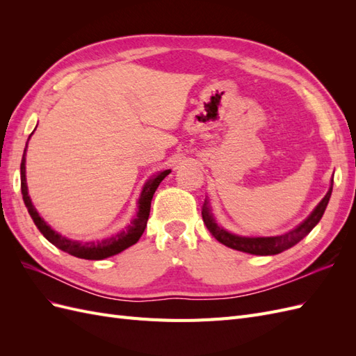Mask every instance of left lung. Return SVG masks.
Returning <instances> with one entry per match:
<instances>
[{
  "mask_svg": "<svg viewBox=\"0 0 356 356\" xmlns=\"http://www.w3.org/2000/svg\"><path fill=\"white\" fill-rule=\"evenodd\" d=\"M331 193H332V179H331V184H330L327 195L316 204V208L309 213V217L301 221L297 227H294L293 230H289L284 234L239 236V234H234L229 230H225L217 221H215V217L211 211V204H209L208 199H204V203L202 207V218H203L204 225H207V229L211 232L213 238L218 242H221L222 245L232 248V250L248 252L252 255H276L285 250H289L291 246L298 243L301 239L306 238V236L312 232V229L315 227V225L321 221L322 215H324L325 208H327V204L331 197Z\"/></svg>",
  "mask_w": 356,
  "mask_h": 356,
  "instance_id": "left-lung-1",
  "label": "left lung"
}]
</instances>
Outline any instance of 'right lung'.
I'll list each match as a JSON object with an SVG mask.
<instances>
[{
  "label": "right lung",
  "instance_id": "right-lung-1",
  "mask_svg": "<svg viewBox=\"0 0 356 356\" xmlns=\"http://www.w3.org/2000/svg\"><path fill=\"white\" fill-rule=\"evenodd\" d=\"M34 134V132H32ZM31 134V135H32ZM29 135V138H31ZM28 138V141H29ZM26 147L24 149V156H22V163H20V190H22V196L25 207L28 208V212L31 215L32 221L37 225V229L41 232V234L44 238L59 248L60 251L68 252L70 255H74L77 258H84V260H104V258L113 257L115 254H120L122 251L127 250L129 246L135 245L139 238H141L145 227H147V221H148V215H149V208H152V199L154 196V191L157 190L159 184L170 174V169L161 170L157 175H153L144 184L141 190V196L138 199V209L135 217L132 221L129 222L123 230L118 233H114L108 238L101 239V241H90V242H81V241H74L68 239L65 236H62L56 230H53L50 225L40 217L38 211L35 209L34 204H32V200L28 195V184H26Z\"/></svg>",
  "mask_w": 356,
  "mask_h": 356
}]
</instances>
